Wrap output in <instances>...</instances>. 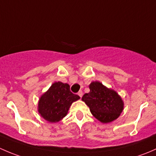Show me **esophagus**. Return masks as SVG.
Segmentation results:
<instances>
[{"instance_id": "obj_1", "label": "esophagus", "mask_w": 156, "mask_h": 156, "mask_svg": "<svg viewBox=\"0 0 156 156\" xmlns=\"http://www.w3.org/2000/svg\"><path fill=\"white\" fill-rule=\"evenodd\" d=\"M78 95L79 96V97H81H81H82V96H83V93H82V91H81V90H80L79 92L78 93Z\"/></svg>"}]
</instances>
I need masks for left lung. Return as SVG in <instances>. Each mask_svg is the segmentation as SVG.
<instances>
[{
	"mask_svg": "<svg viewBox=\"0 0 156 156\" xmlns=\"http://www.w3.org/2000/svg\"><path fill=\"white\" fill-rule=\"evenodd\" d=\"M89 88L90 92L84 94L81 100L90 108L93 115L102 123H109L117 119L124 108L123 100L117 92L99 81L91 82Z\"/></svg>",
	"mask_w": 156,
	"mask_h": 156,
	"instance_id": "left-lung-1",
	"label": "left lung"
}]
</instances>
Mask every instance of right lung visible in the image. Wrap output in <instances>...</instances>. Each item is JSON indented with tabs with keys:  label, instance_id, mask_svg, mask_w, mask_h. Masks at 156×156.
Returning a JSON list of instances; mask_svg holds the SVG:
<instances>
[{
	"label": "right lung",
	"instance_id": "obj_1",
	"mask_svg": "<svg viewBox=\"0 0 156 156\" xmlns=\"http://www.w3.org/2000/svg\"><path fill=\"white\" fill-rule=\"evenodd\" d=\"M80 97L72 94L68 84L54 82L39 99L38 112L49 122H58L68 113L72 103Z\"/></svg>",
	"mask_w": 156,
	"mask_h": 156
}]
</instances>
